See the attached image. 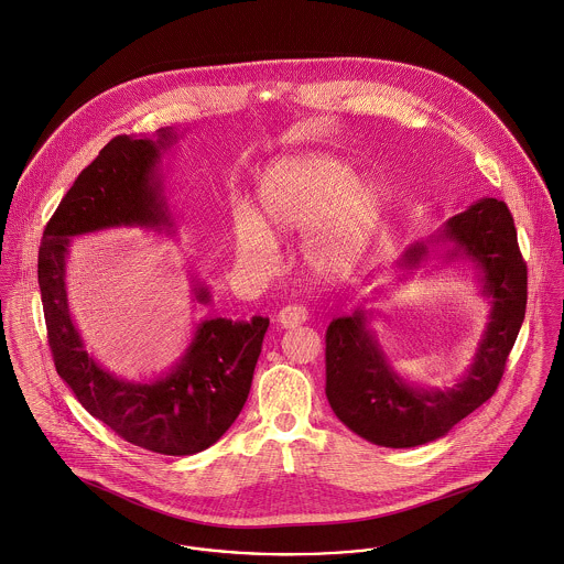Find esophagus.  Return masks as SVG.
Returning a JSON list of instances; mask_svg holds the SVG:
<instances>
[{
  "mask_svg": "<svg viewBox=\"0 0 564 564\" xmlns=\"http://www.w3.org/2000/svg\"><path fill=\"white\" fill-rule=\"evenodd\" d=\"M278 323L282 327H300L302 323H306L307 310L304 306H284L278 312Z\"/></svg>",
  "mask_w": 564,
  "mask_h": 564,
  "instance_id": "esophagus-1",
  "label": "esophagus"
}]
</instances>
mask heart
I'll return each mask as SVG.
<instances>
[{
  "instance_id": "b5f03b06",
  "label": "heart",
  "mask_w": 564,
  "mask_h": 564,
  "mask_svg": "<svg viewBox=\"0 0 564 564\" xmlns=\"http://www.w3.org/2000/svg\"><path fill=\"white\" fill-rule=\"evenodd\" d=\"M257 215H235V248L254 271H271L275 237L304 232L300 254L323 280L343 278L366 257L383 215L381 187L332 154H302L273 163L258 181Z\"/></svg>"
}]
</instances>
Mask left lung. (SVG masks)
<instances>
[{
	"label": "left lung",
	"mask_w": 564,
	"mask_h": 564,
	"mask_svg": "<svg viewBox=\"0 0 564 564\" xmlns=\"http://www.w3.org/2000/svg\"><path fill=\"white\" fill-rule=\"evenodd\" d=\"M453 243L442 258H467L491 297L487 332L474 364L455 388L424 390L405 383L366 329V312L334 318L325 334V394L334 413L359 437L386 448H413L444 437L465 415L494 397L525 316L528 269L517 246L511 210L482 198L451 217L426 243H413L399 267L433 258L429 246Z\"/></svg>",
	"instance_id": "obj_1"
}]
</instances>
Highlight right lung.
Wrapping results in <instances>:
<instances>
[{
	"mask_svg": "<svg viewBox=\"0 0 564 564\" xmlns=\"http://www.w3.org/2000/svg\"><path fill=\"white\" fill-rule=\"evenodd\" d=\"M174 140L172 129H159L156 142L118 135L102 147L45 226L39 286L55 370L77 401L118 437L159 455L185 457L213 446L243 410L269 318H206L172 372L131 383L84 351L64 284L70 237L116 226H172L156 163ZM194 291L200 304L210 302L206 286Z\"/></svg>",
	"mask_w": 564,
	"mask_h": 564,
	"instance_id": "add662e5",
	"label": "right lung"
}]
</instances>
